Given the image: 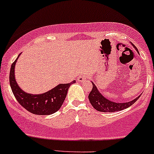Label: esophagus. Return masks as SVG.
<instances>
[{
    "instance_id": "esophagus-1",
    "label": "esophagus",
    "mask_w": 154,
    "mask_h": 154,
    "mask_svg": "<svg viewBox=\"0 0 154 154\" xmlns=\"http://www.w3.org/2000/svg\"><path fill=\"white\" fill-rule=\"evenodd\" d=\"M85 80H86V77L85 75H82V76H80V77H79L78 78H77V81H78L79 82H85Z\"/></svg>"
}]
</instances>
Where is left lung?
Returning a JSON list of instances; mask_svg holds the SVG:
<instances>
[{
	"mask_svg": "<svg viewBox=\"0 0 154 154\" xmlns=\"http://www.w3.org/2000/svg\"><path fill=\"white\" fill-rule=\"evenodd\" d=\"M134 46V45H133ZM134 47L137 50V48L134 46ZM138 52V50H137ZM93 84V88L91 90V93L88 95V99L90 101L91 105L94 107V109L96 110L99 111V112H117V111H121L123 109H126V108L129 107L130 106L132 105L140 97V95L135 98L134 100L131 101L129 102H124V103H118L114 102L112 101L109 100V99H106L104 96L99 92V90L97 89L95 84L92 82Z\"/></svg>",
	"mask_w": 154,
	"mask_h": 154,
	"instance_id": "1",
	"label": "left lung"
}]
</instances>
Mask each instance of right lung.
<instances>
[{"label":"right lung","mask_w":154,"mask_h":154,"mask_svg":"<svg viewBox=\"0 0 154 154\" xmlns=\"http://www.w3.org/2000/svg\"><path fill=\"white\" fill-rule=\"evenodd\" d=\"M20 55V54L11 65L9 74L10 86L17 101L33 114L47 116L57 112L65 100L69 88L72 84L75 83L76 81H72L70 83L59 84L54 88L42 94L25 93L20 88L15 80L14 67Z\"/></svg>","instance_id":"obj_1"}]
</instances>
